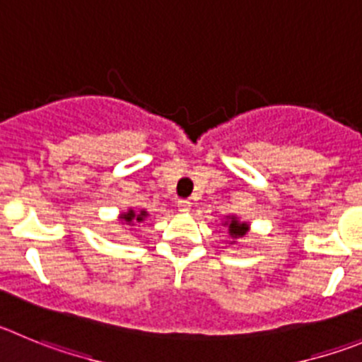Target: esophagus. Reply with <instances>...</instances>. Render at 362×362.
Listing matches in <instances>:
<instances>
[{
  "instance_id": "34e87169",
  "label": "esophagus",
  "mask_w": 362,
  "mask_h": 362,
  "mask_svg": "<svg viewBox=\"0 0 362 362\" xmlns=\"http://www.w3.org/2000/svg\"><path fill=\"white\" fill-rule=\"evenodd\" d=\"M178 211H180V213H189V211H191V202L178 200Z\"/></svg>"
}]
</instances>
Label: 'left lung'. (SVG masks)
Segmentation results:
<instances>
[{
    "label": "left lung",
    "instance_id": "8db88e82",
    "mask_svg": "<svg viewBox=\"0 0 362 362\" xmlns=\"http://www.w3.org/2000/svg\"><path fill=\"white\" fill-rule=\"evenodd\" d=\"M221 227H226L227 229V234H229V238H230L229 240L230 245H234L238 240H242L243 236H247L250 230L249 221L240 220L236 214H229V216H226V220H223Z\"/></svg>",
    "mask_w": 362,
    "mask_h": 362
}]
</instances>
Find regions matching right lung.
<instances>
[{"instance_id":"add662e5","label":"right lung","mask_w":362,"mask_h":362,"mask_svg":"<svg viewBox=\"0 0 362 362\" xmlns=\"http://www.w3.org/2000/svg\"><path fill=\"white\" fill-rule=\"evenodd\" d=\"M149 218V213L146 209H141V211H135L133 207H129L126 213H120L119 214V221L122 223V226H129L133 227L135 223H142L144 220H148Z\"/></svg>"}]
</instances>
